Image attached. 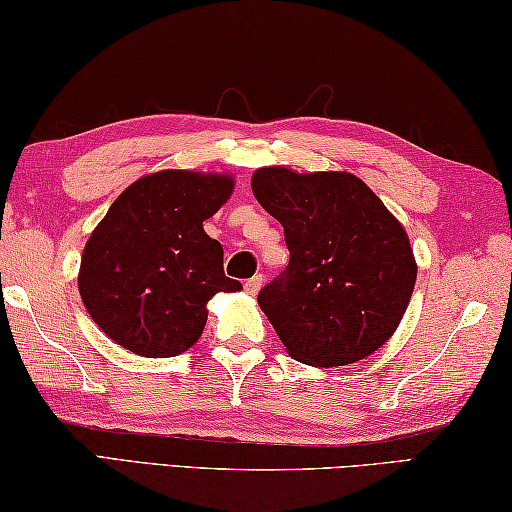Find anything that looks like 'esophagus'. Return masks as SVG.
<instances>
[{
	"label": "esophagus",
	"instance_id": "esophagus-1",
	"mask_svg": "<svg viewBox=\"0 0 512 512\" xmlns=\"http://www.w3.org/2000/svg\"><path fill=\"white\" fill-rule=\"evenodd\" d=\"M260 287H263V274H256V276L249 278V281H245V289H247V294H256Z\"/></svg>",
	"mask_w": 512,
	"mask_h": 512
}]
</instances>
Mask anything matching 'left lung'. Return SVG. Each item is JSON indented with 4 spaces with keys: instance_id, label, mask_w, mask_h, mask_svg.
I'll return each instance as SVG.
<instances>
[{
    "instance_id": "8db88e82",
    "label": "left lung",
    "mask_w": 512,
    "mask_h": 512,
    "mask_svg": "<svg viewBox=\"0 0 512 512\" xmlns=\"http://www.w3.org/2000/svg\"><path fill=\"white\" fill-rule=\"evenodd\" d=\"M256 200L285 229L289 263L258 305L296 361H361L406 314L417 265L406 229L352 173L258 169Z\"/></svg>"
}]
</instances>
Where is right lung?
<instances>
[{
  "label": "right lung",
  "mask_w": 512,
  "mask_h": 512,
  "mask_svg": "<svg viewBox=\"0 0 512 512\" xmlns=\"http://www.w3.org/2000/svg\"><path fill=\"white\" fill-rule=\"evenodd\" d=\"M231 189L229 176L158 171L113 202L77 278L86 312L109 339L149 359L182 354L205 330L209 298L243 289L202 229Z\"/></svg>",
  "instance_id": "add662e5"
}]
</instances>
